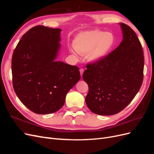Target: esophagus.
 Segmentation results:
<instances>
[{
	"label": "esophagus",
	"instance_id": "esophagus-1",
	"mask_svg": "<svg viewBox=\"0 0 154 154\" xmlns=\"http://www.w3.org/2000/svg\"><path fill=\"white\" fill-rule=\"evenodd\" d=\"M80 74H81V76L82 77V75H83V72H84V69H80Z\"/></svg>",
	"mask_w": 154,
	"mask_h": 154
}]
</instances>
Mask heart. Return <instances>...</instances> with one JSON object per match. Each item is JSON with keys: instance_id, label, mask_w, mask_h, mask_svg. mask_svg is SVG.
<instances>
[{"instance_id": "b5f03b06", "label": "heart", "mask_w": 154, "mask_h": 154, "mask_svg": "<svg viewBox=\"0 0 154 154\" xmlns=\"http://www.w3.org/2000/svg\"><path fill=\"white\" fill-rule=\"evenodd\" d=\"M114 43V36L109 32L99 30L86 31L79 34L74 40V47L78 53H87L91 62L103 59Z\"/></svg>"}]
</instances>
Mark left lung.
<instances>
[{
	"instance_id": "left-lung-1",
	"label": "left lung",
	"mask_w": 154,
	"mask_h": 154,
	"mask_svg": "<svg viewBox=\"0 0 154 154\" xmlns=\"http://www.w3.org/2000/svg\"><path fill=\"white\" fill-rule=\"evenodd\" d=\"M123 40L99 61L88 63L83 79L88 86L86 104L93 113H119L132 101L143 80L144 56L134 31L120 23Z\"/></svg>"
}]
</instances>
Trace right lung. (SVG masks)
Wrapping results in <instances>:
<instances>
[{
  "mask_svg": "<svg viewBox=\"0 0 154 154\" xmlns=\"http://www.w3.org/2000/svg\"><path fill=\"white\" fill-rule=\"evenodd\" d=\"M60 29L32 27L22 36L11 60L13 87L27 109L38 114L55 112L67 93L80 79L79 67L54 62Z\"/></svg>",
  "mask_w": 154,
  "mask_h": 154,
  "instance_id": "right-lung-1",
  "label": "right lung"
}]
</instances>
